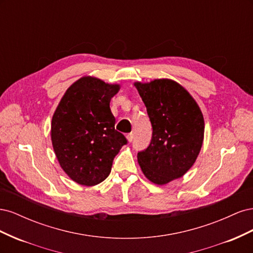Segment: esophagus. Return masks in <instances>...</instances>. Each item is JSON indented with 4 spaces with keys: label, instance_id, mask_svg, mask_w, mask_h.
Listing matches in <instances>:
<instances>
[{
    "label": "esophagus",
    "instance_id": "obj_1",
    "mask_svg": "<svg viewBox=\"0 0 253 253\" xmlns=\"http://www.w3.org/2000/svg\"><path fill=\"white\" fill-rule=\"evenodd\" d=\"M133 138H134V134L133 133H128L126 135V139L128 142H132L133 141Z\"/></svg>",
    "mask_w": 253,
    "mask_h": 253
}]
</instances>
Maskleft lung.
<instances>
[{
  "label": "left lung",
  "instance_id": "1",
  "mask_svg": "<svg viewBox=\"0 0 253 253\" xmlns=\"http://www.w3.org/2000/svg\"><path fill=\"white\" fill-rule=\"evenodd\" d=\"M134 85L153 127L151 143L137 154V160L145 177L163 186L182 177L194 165L204 141V116L194 98L174 80Z\"/></svg>",
  "mask_w": 253,
  "mask_h": 253
}]
</instances>
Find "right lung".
Masks as SVG:
<instances>
[{
  "instance_id": "obj_1",
  "label": "right lung",
  "mask_w": 253,
  "mask_h": 253,
  "mask_svg": "<svg viewBox=\"0 0 253 253\" xmlns=\"http://www.w3.org/2000/svg\"><path fill=\"white\" fill-rule=\"evenodd\" d=\"M120 89L91 76L74 82L52 115L53 151L68 177L82 186H96L112 170L114 157L127 141L115 129L111 99Z\"/></svg>"
}]
</instances>
